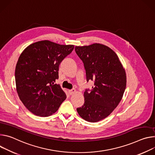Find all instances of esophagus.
<instances>
[{"instance_id":"1","label":"esophagus","mask_w":155,"mask_h":155,"mask_svg":"<svg viewBox=\"0 0 155 155\" xmlns=\"http://www.w3.org/2000/svg\"><path fill=\"white\" fill-rule=\"evenodd\" d=\"M68 92H69V94H70V95H73L76 92V91L75 89H71V90H69Z\"/></svg>"}]
</instances>
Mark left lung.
<instances>
[{"label":"left lung","mask_w":155,"mask_h":155,"mask_svg":"<svg viewBox=\"0 0 155 155\" xmlns=\"http://www.w3.org/2000/svg\"><path fill=\"white\" fill-rule=\"evenodd\" d=\"M75 51L84 63L87 81H94L92 89L84 92V104L77 111L85 121L98 122L121 101L126 87V71L116 54L105 45L76 46Z\"/></svg>","instance_id":"8db88e82"}]
</instances>
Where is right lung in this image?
Wrapping results in <instances>:
<instances>
[{
    "mask_svg": "<svg viewBox=\"0 0 155 155\" xmlns=\"http://www.w3.org/2000/svg\"><path fill=\"white\" fill-rule=\"evenodd\" d=\"M47 40L33 43L20 55L15 68L16 91L25 107L36 116L55 113L66 95L58 79L59 65L74 49Z\"/></svg>",
    "mask_w": 155,
    "mask_h": 155,
    "instance_id": "right-lung-1",
    "label": "right lung"
}]
</instances>
